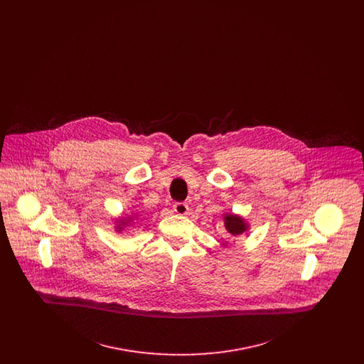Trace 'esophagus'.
Wrapping results in <instances>:
<instances>
[{"mask_svg": "<svg viewBox=\"0 0 364 364\" xmlns=\"http://www.w3.org/2000/svg\"><path fill=\"white\" fill-rule=\"evenodd\" d=\"M174 213L178 215H187L190 213V208L187 203H176L173 206Z\"/></svg>", "mask_w": 364, "mask_h": 364, "instance_id": "esophagus-1", "label": "esophagus"}]
</instances>
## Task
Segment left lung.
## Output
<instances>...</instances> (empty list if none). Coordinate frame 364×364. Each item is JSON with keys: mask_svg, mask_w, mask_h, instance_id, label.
<instances>
[{"mask_svg": "<svg viewBox=\"0 0 364 364\" xmlns=\"http://www.w3.org/2000/svg\"><path fill=\"white\" fill-rule=\"evenodd\" d=\"M223 220H224V225L228 230V233L232 237H237L242 233L250 230V224L247 223V220L240 215V214H235V213H224L223 214ZM228 242H221V245L224 247Z\"/></svg>", "mask_w": 364, "mask_h": 364, "instance_id": "obj_1", "label": "left lung"}]
</instances>
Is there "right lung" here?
Instances as JSON below:
<instances>
[{
  "mask_svg": "<svg viewBox=\"0 0 364 364\" xmlns=\"http://www.w3.org/2000/svg\"><path fill=\"white\" fill-rule=\"evenodd\" d=\"M139 215L136 213H129V214H122L120 217L114 218V232L116 233H122L127 228L135 224V220Z\"/></svg>",
  "mask_w": 364,
  "mask_h": 364,
  "instance_id": "obj_1",
  "label": "right lung"
}]
</instances>
